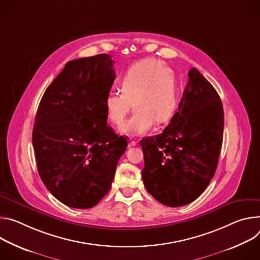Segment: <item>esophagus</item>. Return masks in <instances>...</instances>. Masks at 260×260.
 I'll list each match as a JSON object with an SVG mask.
<instances>
[{
    "instance_id": "1",
    "label": "esophagus",
    "mask_w": 260,
    "mask_h": 260,
    "mask_svg": "<svg viewBox=\"0 0 260 260\" xmlns=\"http://www.w3.org/2000/svg\"><path fill=\"white\" fill-rule=\"evenodd\" d=\"M129 140H130V142H129V146H130V147H134V146L137 145V140H136V138H134L133 136H130Z\"/></svg>"
}]
</instances>
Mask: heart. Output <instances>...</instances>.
Segmentation results:
<instances>
[{"label":"heart","mask_w":260,"mask_h":260,"mask_svg":"<svg viewBox=\"0 0 260 260\" xmlns=\"http://www.w3.org/2000/svg\"><path fill=\"white\" fill-rule=\"evenodd\" d=\"M122 92H110L104 101L107 119L122 126L132 103L135 107L122 132L137 135L149 131L155 121L166 123L177 107L176 78L170 69L158 60H142L131 66L119 81Z\"/></svg>","instance_id":"b5f03b06"}]
</instances>
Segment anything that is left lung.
<instances>
[{
  "label": "left lung",
  "mask_w": 260,
  "mask_h": 260,
  "mask_svg": "<svg viewBox=\"0 0 260 260\" xmlns=\"http://www.w3.org/2000/svg\"><path fill=\"white\" fill-rule=\"evenodd\" d=\"M188 76L179 110L168 126L139 142L146 189L172 208L192 203L206 190L216 172L223 141L224 111L217 91L196 68Z\"/></svg>",
  "instance_id": "8db88e82"
}]
</instances>
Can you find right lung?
<instances>
[{"instance_id":"right-lung-1","label":"right lung","mask_w":260,"mask_h":260,"mask_svg":"<svg viewBox=\"0 0 260 260\" xmlns=\"http://www.w3.org/2000/svg\"><path fill=\"white\" fill-rule=\"evenodd\" d=\"M115 79L109 54L73 60L48 85L36 113L39 176L62 204L91 209L109 191L127 140L107 125L104 105Z\"/></svg>"}]
</instances>
